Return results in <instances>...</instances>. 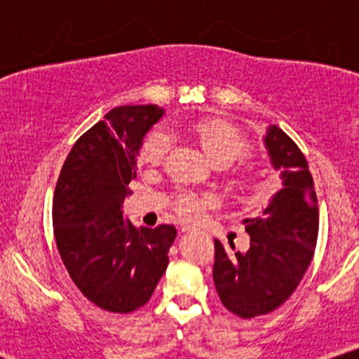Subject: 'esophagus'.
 Wrapping results in <instances>:
<instances>
[{"label": "esophagus", "instance_id": "1", "mask_svg": "<svg viewBox=\"0 0 359 359\" xmlns=\"http://www.w3.org/2000/svg\"><path fill=\"white\" fill-rule=\"evenodd\" d=\"M180 231H182V233H191V231H194V228H192V226H182V228H180Z\"/></svg>", "mask_w": 359, "mask_h": 359}]
</instances>
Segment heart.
I'll list each match as a JSON object with an SVG mask.
<instances>
[{"label":"heart","instance_id":"b5f03b06","mask_svg":"<svg viewBox=\"0 0 359 359\" xmlns=\"http://www.w3.org/2000/svg\"><path fill=\"white\" fill-rule=\"evenodd\" d=\"M187 130L201 143L203 150L217 165H229L245 156L250 150L248 140L231 123L222 119L203 118L189 123ZM170 140L162 130L151 131L140 147V160L143 163H158L167 154ZM212 204L209 196H199L192 192H180L175 196V209L187 219H197Z\"/></svg>","mask_w":359,"mask_h":359}]
</instances>
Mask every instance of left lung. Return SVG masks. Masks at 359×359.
I'll use <instances>...</instances> for the list:
<instances>
[{
	"label": "left lung",
	"instance_id": "8db88e82",
	"mask_svg": "<svg viewBox=\"0 0 359 359\" xmlns=\"http://www.w3.org/2000/svg\"><path fill=\"white\" fill-rule=\"evenodd\" d=\"M265 145L271 165L280 170L282 189L262 216L245 219L250 250H224L214 240L212 278L222 306L251 319L282 306L314 257L319 211L307 160L285 131L271 125Z\"/></svg>",
	"mask_w": 359,
	"mask_h": 359
}]
</instances>
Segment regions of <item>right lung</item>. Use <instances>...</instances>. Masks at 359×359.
<instances>
[{"label": "right lung", "mask_w": 359, "mask_h": 359, "mask_svg": "<svg viewBox=\"0 0 359 359\" xmlns=\"http://www.w3.org/2000/svg\"><path fill=\"white\" fill-rule=\"evenodd\" d=\"M162 114L155 104L111 109L74 143L53 192V234L72 282L118 314L150 300L177 236L172 224L135 228L121 211L143 137Z\"/></svg>", "instance_id": "right-lung-1"}]
</instances>
